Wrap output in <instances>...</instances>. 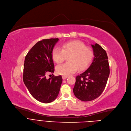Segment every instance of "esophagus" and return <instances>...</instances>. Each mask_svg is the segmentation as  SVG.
Wrapping results in <instances>:
<instances>
[{"label": "esophagus", "instance_id": "1", "mask_svg": "<svg viewBox=\"0 0 131 131\" xmlns=\"http://www.w3.org/2000/svg\"><path fill=\"white\" fill-rule=\"evenodd\" d=\"M68 76H63L62 78L63 80H64V79H66L67 78H68Z\"/></svg>", "mask_w": 131, "mask_h": 131}]
</instances>
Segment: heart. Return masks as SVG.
Instances as JSON below:
<instances>
[{
	"instance_id": "1",
	"label": "heart",
	"mask_w": 131,
	"mask_h": 131,
	"mask_svg": "<svg viewBox=\"0 0 131 131\" xmlns=\"http://www.w3.org/2000/svg\"><path fill=\"white\" fill-rule=\"evenodd\" d=\"M68 55V62L57 67V71L60 74L67 76L75 72L78 68L80 70L84 69L92 61L93 52L82 42L72 41L63 44L62 49L55 48L52 53L53 60L58 64L62 63L66 56Z\"/></svg>"
}]
</instances>
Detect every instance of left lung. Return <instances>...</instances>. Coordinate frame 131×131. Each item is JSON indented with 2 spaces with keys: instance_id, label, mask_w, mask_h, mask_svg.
Segmentation results:
<instances>
[{
  "instance_id": "8db88e82",
  "label": "left lung",
  "mask_w": 131,
  "mask_h": 131,
  "mask_svg": "<svg viewBox=\"0 0 131 131\" xmlns=\"http://www.w3.org/2000/svg\"><path fill=\"white\" fill-rule=\"evenodd\" d=\"M94 57L89 67L76 77L74 95L83 102L93 101L104 90L110 69L106 51L99 44L91 45Z\"/></svg>"
}]
</instances>
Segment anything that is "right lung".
I'll use <instances>...</instances> for the list:
<instances>
[{
    "mask_svg": "<svg viewBox=\"0 0 131 131\" xmlns=\"http://www.w3.org/2000/svg\"><path fill=\"white\" fill-rule=\"evenodd\" d=\"M59 40L51 38L39 41L25 57L24 83L32 97L41 103H49L56 99L63 81L61 76L46 78L47 73L54 71L52 53Z\"/></svg>",
    "mask_w": 131,
    "mask_h": 131,
    "instance_id": "obj_1",
    "label": "right lung"
}]
</instances>
